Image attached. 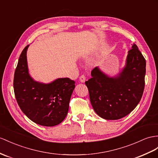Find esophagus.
Masks as SVG:
<instances>
[{
	"label": "esophagus",
	"instance_id": "esophagus-1",
	"mask_svg": "<svg viewBox=\"0 0 158 158\" xmlns=\"http://www.w3.org/2000/svg\"><path fill=\"white\" fill-rule=\"evenodd\" d=\"M79 81H80L81 82H82V83H84L85 81H86V77H85V75H82L80 77H79Z\"/></svg>",
	"mask_w": 158,
	"mask_h": 158
}]
</instances>
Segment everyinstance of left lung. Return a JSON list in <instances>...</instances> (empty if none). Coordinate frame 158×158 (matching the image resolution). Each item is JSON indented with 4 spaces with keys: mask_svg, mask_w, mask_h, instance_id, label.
<instances>
[{
    "mask_svg": "<svg viewBox=\"0 0 158 158\" xmlns=\"http://www.w3.org/2000/svg\"><path fill=\"white\" fill-rule=\"evenodd\" d=\"M128 51L126 64L115 77H110L96 67L85 81L94 111L102 118L116 120L134 110L145 87L146 61L135 44Z\"/></svg>",
    "mask_w": 158,
    "mask_h": 158,
    "instance_id": "left-lung-1",
    "label": "left lung"
}]
</instances>
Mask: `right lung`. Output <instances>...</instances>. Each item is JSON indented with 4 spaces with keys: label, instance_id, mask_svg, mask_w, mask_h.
Instances as JSON below:
<instances>
[{
    "label": "right lung",
    "instance_id": "1",
    "mask_svg": "<svg viewBox=\"0 0 158 158\" xmlns=\"http://www.w3.org/2000/svg\"><path fill=\"white\" fill-rule=\"evenodd\" d=\"M29 46L23 50L15 72V98L22 111L31 121L43 126H55L67 115L75 82L69 78H59L48 84L35 81L28 69Z\"/></svg>",
    "mask_w": 158,
    "mask_h": 158
}]
</instances>
